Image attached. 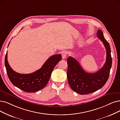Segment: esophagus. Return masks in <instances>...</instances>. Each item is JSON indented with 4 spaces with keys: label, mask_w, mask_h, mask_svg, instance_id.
Returning a JSON list of instances; mask_svg holds the SVG:
<instances>
[{
    "label": "esophagus",
    "mask_w": 120,
    "mask_h": 120,
    "mask_svg": "<svg viewBox=\"0 0 120 120\" xmlns=\"http://www.w3.org/2000/svg\"><path fill=\"white\" fill-rule=\"evenodd\" d=\"M67 54H68V53H67V52H65V51H64V52H62L61 55H62V57H63V59H64L66 58V57H67Z\"/></svg>",
    "instance_id": "1"
}]
</instances>
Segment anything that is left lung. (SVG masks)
<instances>
[{
	"label": "left lung",
	"instance_id": "left-lung-1",
	"mask_svg": "<svg viewBox=\"0 0 120 120\" xmlns=\"http://www.w3.org/2000/svg\"><path fill=\"white\" fill-rule=\"evenodd\" d=\"M97 36L103 42L106 51V61L99 70L94 73L86 72L75 58L70 56L67 60V77L69 85L72 90L80 94L96 92L103 87L109 78L112 63L111 49L102 30H98Z\"/></svg>",
	"mask_w": 120,
	"mask_h": 120
}]
</instances>
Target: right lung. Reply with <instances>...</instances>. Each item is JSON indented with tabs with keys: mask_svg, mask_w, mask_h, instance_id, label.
Instances as JSON below:
<instances>
[{
	"mask_svg": "<svg viewBox=\"0 0 120 120\" xmlns=\"http://www.w3.org/2000/svg\"><path fill=\"white\" fill-rule=\"evenodd\" d=\"M61 60L60 54L53 55L38 70L30 74H20L14 71L9 64L7 52L5 57V65L8 78L14 86L25 92L33 93L45 87L50 79L52 70Z\"/></svg>",
	"mask_w": 120,
	"mask_h": 120,
	"instance_id": "obj_1",
	"label": "right lung"
}]
</instances>
